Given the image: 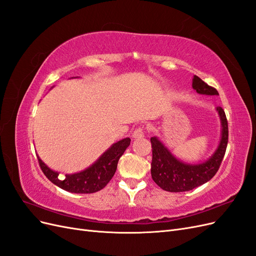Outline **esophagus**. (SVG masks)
Masks as SVG:
<instances>
[{
  "label": "esophagus",
  "mask_w": 256,
  "mask_h": 256,
  "mask_svg": "<svg viewBox=\"0 0 256 256\" xmlns=\"http://www.w3.org/2000/svg\"><path fill=\"white\" fill-rule=\"evenodd\" d=\"M132 138H144V130L142 129V128H138V129H136L134 131V134H132Z\"/></svg>",
  "instance_id": "34e87169"
}]
</instances>
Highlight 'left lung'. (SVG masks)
I'll return each mask as SVG.
<instances>
[{
	"label": "left lung",
	"mask_w": 256,
	"mask_h": 256,
	"mask_svg": "<svg viewBox=\"0 0 256 256\" xmlns=\"http://www.w3.org/2000/svg\"><path fill=\"white\" fill-rule=\"evenodd\" d=\"M192 88L202 95H219L216 88L209 86L198 76L192 79ZM221 120V138L218 147L210 158L200 164H187L177 159L157 136L150 138L152 160L150 173L154 182L161 189L168 192H184L194 189L209 182L218 172L228 140V127L226 113L221 106H216Z\"/></svg>",
	"instance_id": "obj_1"
}]
</instances>
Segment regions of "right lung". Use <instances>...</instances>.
<instances>
[{"instance_id": "1", "label": "right lung", "mask_w": 256, "mask_h": 256, "mask_svg": "<svg viewBox=\"0 0 256 256\" xmlns=\"http://www.w3.org/2000/svg\"><path fill=\"white\" fill-rule=\"evenodd\" d=\"M130 141L129 138H125L112 144L92 166L79 173L66 174L64 180L58 177V172L53 171L47 164H44V162L38 156L37 158L44 174L58 187L72 193H94L104 189L111 180L118 168V162L130 145Z\"/></svg>"}]
</instances>
